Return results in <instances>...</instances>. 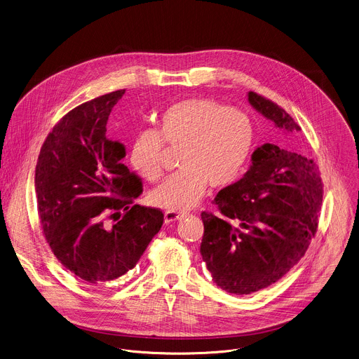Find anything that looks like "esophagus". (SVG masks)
Wrapping results in <instances>:
<instances>
[{"instance_id":"esophagus-1","label":"esophagus","mask_w":359,"mask_h":359,"mask_svg":"<svg viewBox=\"0 0 359 359\" xmlns=\"http://www.w3.org/2000/svg\"><path fill=\"white\" fill-rule=\"evenodd\" d=\"M184 216V212H179V211H166L165 212V223H170L175 220H179Z\"/></svg>"}]
</instances>
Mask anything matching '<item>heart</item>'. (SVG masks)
Listing matches in <instances>:
<instances>
[{
  "mask_svg": "<svg viewBox=\"0 0 359 359\" xmlns=\"http://www.w3.org/2000/svg\"><path fill=\"white\" fill-rule=\"evenodd\" d=\"M163 142L182 147L180 170L170 175L149 196L152 205L169 211L193 208L208 184L220 189L243 172L254 144L248 116L210 98H190L169 107L154 129L137 130L130 142L129 161L148 180L162 175Z\"/></svg>",
  "mask_w": 359,
  "mask_h": 359,
  "instance_id": "obj_1",
  "label": "heart"
}]
</instances>
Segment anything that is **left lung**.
<instances>
[{
	"label": "left lung",
	"instance_id": "left-lung-1",
	"mask_svg": "<svg viewBox=\"0 0 359 359\" xmlns=\"http://www.w3.org/2000/svg\"><path fill=\"white\" fill-rule=\"evenodd\" d=\"M248 102L283 133L301 128L278 104L250 91ZM236 183L216 194L220 215L203 212L201 255L216 286L251 294L282 279L316 234L323 189L312 159L265 143Z\"/></svg>",
	"mask_w": 359,
	"mask_h": 359
}]
</instances>
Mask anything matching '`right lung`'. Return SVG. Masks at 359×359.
<instances>
[{
  "instance_id": "obj_1",
  "label": "right lung",
  "mask_w": 359,
  "mask_h": 359,
  "mask_svg": "<svg viewBox=\"0 0 359 359\" xmlns=\"http://www.w3.org/2000/svg\"><path fill=\"white\" fill-rule=\"evenodd\" d=\"M125 90L76 107L47 136L36 165V198L43 233L57 259L90 286L115 280L136 266L163 214L135 204L140 179L122 159L125 145L107 137V122ZM121 210V221L108 225Z\"/></svg>"
}]
</instances>
